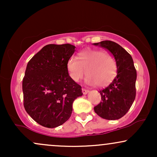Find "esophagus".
I'll return each mask as SVG.
<instances>
[{
	"label": "esophagus",
	"mask_w": 157,
	"mask_h": 157,
	"mask_svg": "<svg viewBox=\"0 0 157 157\" xmlns=\"http://www.w3.org/2000/svg\"><path fill=\"white\" fill-rule=\"evenodd\" d=\"M82 94H87L89 92V90H86L85 89H82Z\"/></svg>",
	"instance_id": "esophagus-1"
}]
</instances>
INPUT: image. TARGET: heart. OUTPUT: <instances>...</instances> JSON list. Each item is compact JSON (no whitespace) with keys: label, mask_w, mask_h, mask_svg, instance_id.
Instances as JSON below:
<instances>
[{"label":"heart","mask_w":157,"mask_h":157,"mask_svg":"<svg viewBox=\"0 0 157 157\" xmlns=\"http://www.w3.org/2000/svg\"><path fill=\"white\" fill-rule=\"evenodd\" d=\"M67 71L74 82H79L85 75L86 82L90 86L100 87L111 83L117 75V64L114 57L107 52L94 48H86L77 55L71 57L67 61Z\"/></svg>","instance_id":"heart-1"}]
</instances>
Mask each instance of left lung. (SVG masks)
<instances>
[{
    "label": "left lung",
    "instance_id": "8db88e82",
    "mask_svg": "<svg viewBox=\"0 0 157 157\" xmlns=\"http://www.w3.org/2000/svg\"><path fill=\"white\" fill-rule=\"evenodd\" d=\"M93 45L108 50L117 64L116 77L108 87L99 91L102 101L94 110L105 120H118L128 111L136 97V71L134 61L128 52L113 41L104 40Z\"/></svg>",
    "mask_w": 157,
    "mask_h": 157
}]
</instances>
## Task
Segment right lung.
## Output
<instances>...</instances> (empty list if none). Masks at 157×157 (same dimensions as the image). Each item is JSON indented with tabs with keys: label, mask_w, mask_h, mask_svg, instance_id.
I'll list each match as a JSON object with an SVG mask.
<instances>
[{
	"label": "right lung",
	"mask_w": 157,
	"mask_h": 157,
	"mask_svg": "<svg viewBox=\"0 0 157 157\" xmlns=\"http://www.w3.org/2000/svg\"><path fill=\"white\" fill-rule=\"evenodd\" d=\"M71 44L45 46L29 61L23 80V105L37 123L53 128L66 122L81 86L70 78L67 61L75 52Z\"/></svg>",
	"instance_id": "obj_1"
}]
</instances>
